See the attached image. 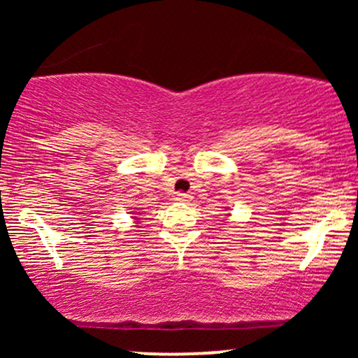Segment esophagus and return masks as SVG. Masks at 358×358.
<instances>
[{
	"label": "esophagus",
	"instance_id": "obj_1",
	"mask_svg": "<svg viewBox=\"0 0 358 358\" xmlns=\"http://www.w3.org/2000/svg\"><path fill=\"white\" fill-rule=\"evenodd\" d=\"M175 200L176 202H190L192 195H188V193H176Z\"/></svg>",
	"mask_w": 358,
	"mask_h": 358
}]
</instances>
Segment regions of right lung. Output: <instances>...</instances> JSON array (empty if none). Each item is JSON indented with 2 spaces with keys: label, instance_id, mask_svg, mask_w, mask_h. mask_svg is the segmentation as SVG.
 <instances>
[{
  "label": "right lung",
  "instance_id": "add662e5",
  "mask_svg": "<svg viewBox=\"0 0 358 358\" xmlns=\"http://www.w3.org/2000/svg\"><path fill=\"white\" fill-rule=\"evenodd\" d=\"M138 213H139V212H138ZM133 219H134V220H138V219H136V217H133Z\"/></svg>",
  "mask_w": 358,
  "mask_h": 358
}]
</instances>
